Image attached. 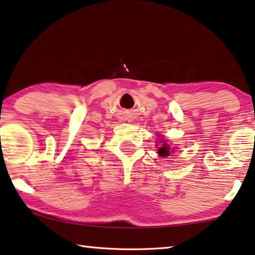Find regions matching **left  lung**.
I'll use <instances>...</instances> for the list:
<instances>
[{"label": "left lung", "instance_id": "8db88e82", "mask_svg": "<svg viewBox=\"0 0 255 255\" xmlns=\"http://www.w3.org/2000/svg\"><path fill=\"white\" fill-rule=\"evenodd\" d=\"M162 141H164V139ZM157 152H158L159 156H162V157H165V156H168V155L171 154V148L168 147V144H166L165 142H164L162 146L158 148V151Z\"/></svg>", "mask_w": 255, "mask_h": 255}]
</instances>
